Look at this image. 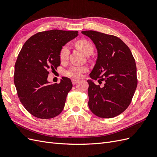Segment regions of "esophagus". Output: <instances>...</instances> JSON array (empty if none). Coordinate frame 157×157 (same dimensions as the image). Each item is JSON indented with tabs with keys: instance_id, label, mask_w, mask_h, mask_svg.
<instances>
[{
	"instance_id": "esophagus-1",
	"label": "esophagus",
	"mask_w": 157,
	"mask_h": 157,
	"mask_svg": "<svg viewBox=\"0 0 157 157\" xmlns=\"http://www.w3.org/2000/svg\"><path fill=\"white\" fill-rule=\"evenodd\" d=\"M71 81H72V84H73V85H75V84H77V82H78V80H71Z\"/></svg>"
}]
</instances>
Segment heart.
I'll return each mask as SVG.
<instances>
[{
    "label": "heart",
    "instance_id": "heart-1",
    "mask_svg": "<svg viewBox=\"0 0 157 157\" xmlns=\"http://www.w3.org/2000/svg\"><path fill=\"white\" fill-rule=\"evenodd\" d=\"M75 44L86 55L91 54L94 50L92 43L87 40H78L76 42ZM69 46L67 44H65L63 46V47H61L59 52L60 60L61 61L67 60L69 55ZM88 70V69L85 66L73 65L66 71V75L72 78H80L82 77L84 73L87 72Z\"/></svg>",
    "mask_w": 157,
    "mask_h": 157
}]
</instances>
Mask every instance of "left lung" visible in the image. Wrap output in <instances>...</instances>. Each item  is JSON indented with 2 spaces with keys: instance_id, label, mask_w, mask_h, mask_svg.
<instances>
[{
  "instance_id": "left-lung-1",
  "label": "left lung",
  "mask_w": 157,
  "mask_h": 157,
  "mask_svg": "<svg viewBox=\"0 0 157 157\" xmlns=\"http://www.w3.org/2000/svg\"><path fill=\"white\" fill-rule=\"evenodd\" d=\"M82 33L90 37L98 50V59L90 77L100 87L88 80V106L100 118L119 115L130 105L137 84L135 59L119 38L95 31Z\"/></svg>"
}]
</instances>
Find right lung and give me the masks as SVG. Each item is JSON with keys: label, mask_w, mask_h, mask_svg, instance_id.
<instances>
[{"label": "right lung", "mask_w": 157, "mask_h": 157, "mask_svg": "<svg viewBox=\"0 0 157 157\" xmlns=\"http://www.w3.org/2000/svg\"><path fill=\"white\" fill-rule=\"evenodd\" d=\"M78 31L53 29L31 36L18 54L13 81L22 105L32 115L42 119L56 117L62 112L71 80L62 77L59 84H48V75L60 66L59 52Z\"/></svg>", "instance_id": "obj_1"}]
</instances>
